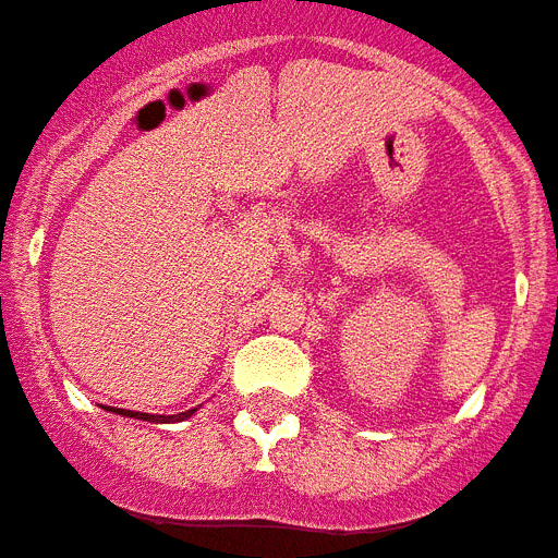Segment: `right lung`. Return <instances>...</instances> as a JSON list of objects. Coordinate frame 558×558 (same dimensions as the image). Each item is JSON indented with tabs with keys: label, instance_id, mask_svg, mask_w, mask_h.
I'll return each instance as SVG.
<instances>
[{
	"label": "right lung",
	"instance_id": "obj_1",
	"mask_svg": "<svg viewBox=\"0 0 558 558\" xmlns=\"http://www.w3.org/2000/svg\"><path fill=\"white\" fill-rule=\"evenodd\" d=\"M110 411H113V408H110ZM113 413H122V416H133V418H145V422H177V418H185V416H191L193 411H187V413H179V416H150V413L122 411V408H117V411H113Z\"/></svg>",
	"mask_w": 558,
	"mask_h": 558
}]
</instances>
